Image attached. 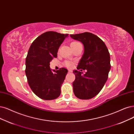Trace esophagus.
Returning <instances> with one entry per match:
<instances>
[{"label": "esophagus", "mask_w": 134, "mask_h": 134, "mask_svg": "<svg viewBox=\"0 0 134 134\" xmlns=\"http://www.w3.org/2000/svg\"><path fill=\"white\" fill-rule=\"evenodd\" d=\"M72 72V70H68V72Z\"/></svg>", "instance_id": "1"}]
</instances>
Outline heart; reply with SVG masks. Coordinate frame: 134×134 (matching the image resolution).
Masks as SVG:
<instances>
[{"instance_id":"obj_1","label":"heart","mask_w":134,"mask_h":134,"mask_svg":"<svg viewBox=\"0 0 134 134\" xmlns=\"http://www.w3.org/2000/svg\"><path fill=\"white\" fill-rule=\"evenodd\" d=\"M81 43L77 41H73L70 43V46L72 50L73 49L76 48L77 47H78L79 45H81ZM73 62L71 61H67L64 62V65H65L67 67H72L73 66Z\"/></svg>"}]
</instances>
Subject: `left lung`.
Masks as SVG:
<instances>
[{
    "instance_id": "1",
    "label": "left lung",
    "mask_w": 134,
    "mask_h": 134,
    "mask_svg": "<svg viewBox=\"0 0 134 134\" xmlns=\"http://www.w3.org/2000/svg\"><path fill=\"white\" fill-rule=\"evenodd\" d=\"M70 36L81 42L85 50L77 70L73 72L76 76L73 92L79 99H90L100 92L108 80L111 68L110 53L104 42L94 34L86 32ZM79 69H86L87 72L83 75Z\"/></svg>"
}]
</instances>
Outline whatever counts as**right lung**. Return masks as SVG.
<instances>
[{"mask_svg": "<svg viewBox=\"0 0 134 134\" xmlns=\"http://www.w3.org/2000/svg\"><path fill=\"white\" fill-rule=\"evenodd\" d=\"M68 34L47 31L31 43L26 58L25 73L32 91L43 100H53L61 94V87L68 70L61 68L52 71L49 67L56 58L59 46Z\"/></svg>", "mask_w": 134, "mask_h": 134, "instance_id": "add662e5", "label": "right lung"}]
</instances>
